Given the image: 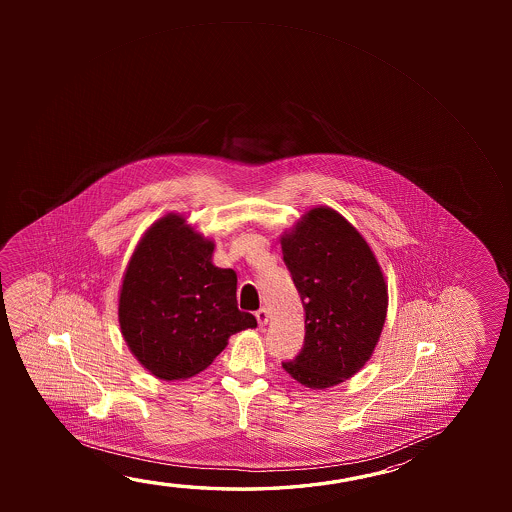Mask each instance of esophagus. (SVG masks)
Masks as SVG:
<instances>
[{
	"mask_svg": "<svg viewBox=\"0 0 512 512\" xmlns=\"http://www.w3.org/2000/svg\"><path fill=\"white\" fill-rule=\"evenodd\" d=\"M255 318H257V323H259L260 327H264V325L269 321L268 310L264 309V307L257 310V312H255Z\"/></svg>",
	"mask_w": 512,
	"mask_h": 512,
	"instance_id": "1",
	"label": "esophagus"
}]
</instances>
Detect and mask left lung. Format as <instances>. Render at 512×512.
<instances>
[{
    "instance_id": "8db88e82",
    "label": "left lung",
    "mask_w": 512,
    "mask_h": 512,
    "mask_svg": "<svg viewBox=\"0 0 512 512\" xmlns=\"http://www.w3.org/2000/svg\"><path fill=\"white\" fill-rule=\"evenodd\" d=\"M282 253L305 310L302 350L282 368L303 386H336L375 350L386 321L384 275L362 235L325 207L285 235Z\"/></svg>"
}]
</instances>
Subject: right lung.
I'll return each instance as SVG.
<instances>
[{"mask_svg":"<svg viewBox=\"0 0 512 512\" xmlns=\"http://www.w3.org/2000/svg\"><path fill=\"white\" fill-rule=\"evenodd\" d=\"M214 244L182 216L159 219L126 268L119 325L144 368L164 380L200 373L225 350L228 337L257 327L237 309L234 269L212 264Z\"/></svg>","mask_w":512,"mask_h":512,"instance_id":"add662e5","label":"right lung"}]
</instances>
